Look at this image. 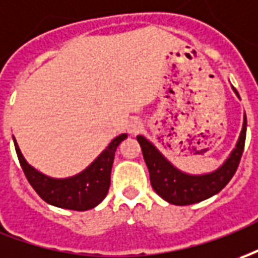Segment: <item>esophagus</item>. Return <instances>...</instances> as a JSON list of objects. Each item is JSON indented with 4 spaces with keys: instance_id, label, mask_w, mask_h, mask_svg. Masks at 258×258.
<instances>
[{
    "instance_id": "esophagus-1",
    "label": "esophagus",
    "mask_w": 258,
    "mask_h": 258,
    "mask_svg": "<svg viewBox=\"0 0 258 258\" xmlns=\"http://www.w3.org/2000/svg\"><path fill=\"white\" fill-rule=\"evenodd\" d=\"M127 130H128L130 134H138L143 130V122L140 120H133V121H130Z\"/></svg>"
}]
</instances>
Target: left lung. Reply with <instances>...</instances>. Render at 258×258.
<instances>
[{
    "instance_id": "left-lung-1",
    "label": "left lung",
    "mask_w": 258,
    "mask_h": 258,
    "mask_svg": "<svg viewBox=\"0 0 258 258\" xmlns=\"http://www.w3.org/2000/svg\"><path fill=\"white\" fill-rule=\"evenodd\" d=\"M233 90L239 96L237 90ZM246 127L247 118L244 114L243 130L240 133L239 141L236 148L233 150L230 157L226 162L216 169L215 172L206 175H188L180 172L161 152L143 136L137 137V141L141 145L144 161L150 171V180L152 189L166 202L186 206L192 203L202 202L210 196L219 194L232 179L233 175L237 171L240 159L244 151L246 143Z\"/></svg>"
}]
</instances>
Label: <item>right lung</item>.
<instances>
[{
    "mask_svg": "<svg viewBox=\"0 0 258 258\" xmlns=\"http://www.w3.org/2000/svg\"><path fill=\"white\" fill-rule=\"evenodd\" d=\"M125 138L127 134H121L114 138L87 169L66 179H53L33 169L22 157L15 138L14 144L26 179L45 202L63 209L83 212L93 209L107 196L115 150Z\"/></svg>",
    "mask_w": 258,
    "mask_h": 258,
    "instance_id": "add662e5",
    "label": "right lung"
}]
</instances>
